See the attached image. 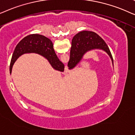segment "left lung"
I'll return each mask as SVG.
<instances>
[{"instance_id": "1", "label": "left lung", "mask_w": 135, "mask_h": 135, "mask_svg": "<svg viewBox=\"0 0 135 135\" xmlns=\"http://www.w3.org/2000/svg\"><path fill=\"white\" fill-rule=\"evenodd\" d=\"M93 49H100L105 51L110 57L113 64V58L109 48L103 39L93 31H83L77 33L71 41L70 57L68 63L69 69H73L81 60L83 55Z\"/></svg>"}]
</instances>
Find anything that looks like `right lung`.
<instances>
[{"label": "right lung", "instance_id": "add662e5", "mask_svg": "<svg viewBox=\"0 0 135 135\" xmlns=\"http://www.w3.org/2000/svg\"><path fill=\"white\" fill-rule=\"evenodd\" d=\"M26 53H36L42 55L47 59L55 70L60 71H64V65L59 60L55 54L52 41L44 36L33 34L25 37L16 46L10 65V74L17 59Z\"/></svg>", "mask_w": 135, "mask_h": 135}]
</instances>
